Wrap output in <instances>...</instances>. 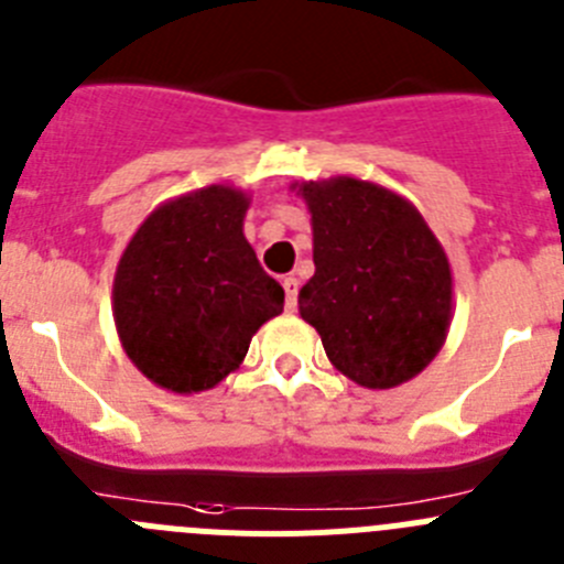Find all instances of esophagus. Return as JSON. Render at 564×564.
Listing matches in <instances>:
<instances>
[{"label": "esophagus", "instance_id": "34e87169", "mask_svg": "<svg viewBox=\"0 0 564 564\" xmlns=\"http://www.w3.org/2000/svg\"><path fill=\"white\" fill-rule=\"evenodd\" d=\"M297 289H301V281L294 275L283 278V292H286V308L292 312L294 306H297Z\"/></svg>", "mask_w": 564, "mask_h": 564}]
</instances>
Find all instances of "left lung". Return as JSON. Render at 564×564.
<instances>
[{
    "mask_svg": "<svg viewBox=\"0 0 564 564\" xmlns=\"http://www.w3.org/2000/svg\"><path fill=\"white\" fill-rule=\"evenodd\" d=\"M312 213L314 275L297 308L339 373L370 390L419 377L453 323V270L424 216L377 182H294Z\"/></svg>",
    "mask_w": 564,
    "mask_h": 564,
    "instance_id": "left-lung-1",
    "label": "left lung"
}]
</instances>
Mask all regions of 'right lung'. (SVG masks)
<instances>
[{"instance_id": "add662e5", "label": "right lung", "mask_w": 564, "mask_h": 564, "mask_svg": "<svg viewBox=\"0 0 564 564\" xmlns=\"http://www.w3.org/2000/svg\"><path fill=\"white\" fill-rule=\"evenodd\" d=\"M250 196L207 185L162 202L115 272L111 314L126 357L171 393L210 390L245 362L250 339L283 312V289L245 236Z\"/></svg>"}]
</instances>
